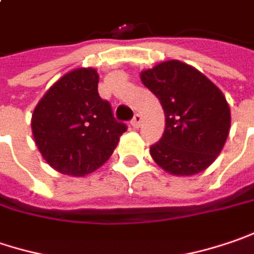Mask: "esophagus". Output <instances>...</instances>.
Wrapping results in <instances>:
<instances>
[{"label":"esophagus","instance_id":"1","mask_svg":"<svg viewBox=\"0 0 254 254\" xmlns=\"http://www.w3.org/2000/svg\"><path fill=\"white\" fill-rule=\"evenodd\" d=\"M140 122H142V118H140V115L136 114V115L133 116V119L130 121V125H132L133 129H138V127H140Z\"/></svg>","mask_w":254,"mask_h":254}]
</instances>
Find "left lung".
I'll use <instances>...</instances> for the list:
<instances>
[{
	"label": "left lung",
	"mask_w": 254,
	"mask_h": 254,
	"mask_svg": "<svg viewBox=\"0 0 254 254\" xmlns=\"http://www.w3.org/2000/svg\"><path fill=\"white\" fill-rule=\"evenodd\" d=\"M140 81L165 112L163 136L150 148L155 163L175 176L207 169L230 130V108L223 92L202 72L176 60L142 71Z\"/></svg>",
	"instance_id": "obj_1"
}]
</instances>
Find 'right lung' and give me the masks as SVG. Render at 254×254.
I'll list each match as a JSON object with an SVG mask.
<instances>
[{"instance_id": "right-lung-1", "label": "right lung", "mask_w": 254, "mask_h": 254, "mask_svg": "<svg viewBox=\"0 0 254 254\" xmlns=\"http://www.w3.org/2000/svg\"><path fill=\"white\" fill-rule=\"evenodd\" d=\"M94 68L66 72L39 99L31 118L42 158L62 175L85 176L114 153L125 124L116 122L109 102L98 94Z\"/></svg>"}]
</instances>
